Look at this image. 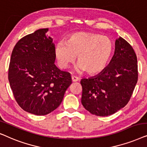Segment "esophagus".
I'll return each instance as SVG.
<instances>
[{"instance_id": "obj_1", "label": "esophagus", "mask_w": 147, "mask_h": 147, "mask_svg": "<svg viewBox=\"0 0 147 147\" xmlns=\"http://www.w3.org/2000/svg\"><path fill=\"white\" fill-rule=\"evenodd\" d=\"M71 79L72 82H77L79 81V79L77 77H75V76H72L71 77Z\"/></svg>"}]
</instances>
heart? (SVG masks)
Listing matches in <instances>:
<instances>
[{
  "instance_id": "b5f03b06",
  "label": "heart",
  "mask_w": 147,
  "mask_h": 147,
  "mask_svg": "<svg viewBox=\"0 0 147 147\" xmlns=\"http://www.w3.org/2000/svg\"><path fill=\"white\" fill-rule=\"evenodd\" d=\"M113 50V42L109 37L93 33L77 32L70 35L66 42L56 44L54 52L60 68H68L75 61L77 55L79 63L76 70H86L89 75H96L106 67Z\"/></svg>"
}]
</instances>
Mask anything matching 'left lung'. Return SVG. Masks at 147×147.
<instances>
[{
	"mask_svg": "<svg viewBox=\"0 0 147 147\" xmlns=\"http://www.w3.org/2000/svg\"><path fill=\"white\" fill-rule=\"evenodd\" d=\"M137 81L136 55L132 47L120 37L105 69L95 77L81 81L82 104L92 114L110 116L128 103Z\"/></svg>",
	"mask_w": 147,
	"mask_h": 147,
	"instance_id": "obj_1",
	"label": "left lung"
}]
</instances>
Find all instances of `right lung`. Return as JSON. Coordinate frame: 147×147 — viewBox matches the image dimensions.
I'll return each instance as SVG.
<instances>
[{"label": "right lung", "mask_w": 147, "mask_h": 147, "mask_svg": "<svg viewBox=\"0 0 147 147\" xmlns=\"http://www.w3.org/2000/svg\"><path fill=\"white\" fill-rule=\"evenodd\" d=\"M48 28L23 37L11 54L9 81L15 100L23 110L44 116L56 109L72 83L69 72L55 65L53 39Z\"/></svg>", "instance_id": "add662e5"}]
</instances>
